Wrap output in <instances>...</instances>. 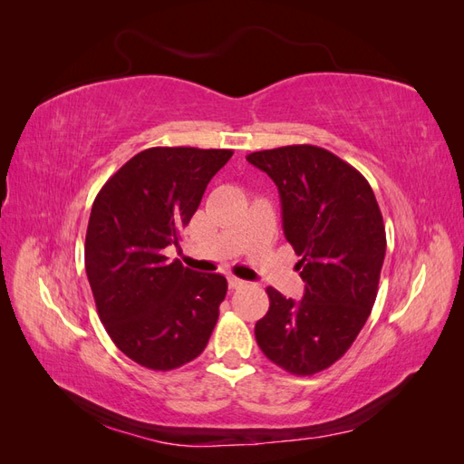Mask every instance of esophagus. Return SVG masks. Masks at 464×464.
Listing matches in <instances>:
<instances>
[{"mask_svg":"<svg viewBox=\"0 0 464 464\" xmlns=\"http://www.w3.org/2000/svg\"><path fill=\"white\" fill-rule=\"evenodd\" d=\"M228 286H230L232 290H236V288H242V286H246V280L237 278V276H228Z\"/></svg>","mask_w":464,"mask_h":464,"instance_id":"1","label":"esophagus"}]
</instances>
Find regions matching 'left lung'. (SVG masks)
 <instances>
[{"label": "left lung", "mask_w": 464, "mask_h": 464, "mask_svg": "<svg viewBox=\"0 0 464 464\" xmlns=\"http://www.w3.org/2000/svg\"><path fill=\"white\" fill-rule=\"evenodd\" d=\"M246 159L278 188L285 236L305 283L300 302L266 288L269 312L256 323V339L278 368L314 375L344 356L372 314L387 247L382 210L368 179L321 147Z\"/></svg>", "instance_id": "left-lung-1"}]
</instances>
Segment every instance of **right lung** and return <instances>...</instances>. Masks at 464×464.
I'll list each match as a JSON object with an SVG mask.
<instances>
[{
    "instance_id": "1",
    "label": "right lung",
    "mask_w": 464,
    "mask_h": 464,
    "mask_svg": "<svg viewBox=\"0 0 464 464\" xmlns=\"http://www.w3.org/2000/svg\"><path fill=\"white\" fill-rule=\"evenodd\" d=\"M230 149L152 147L111 176L92 203L85 269L96 312L121 353L170 372L198 358L218 319L227 278L168 261Z\"/></svg>"
}]
</instances>
